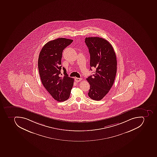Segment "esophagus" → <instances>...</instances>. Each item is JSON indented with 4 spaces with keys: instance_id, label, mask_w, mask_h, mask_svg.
Wrapping results in <instances>:
<instances>
[{
    "instance_id": "esophagus-1",
    "label": "esophagus",
    "mask_w": 157,
    "mask_h": 157,
    "mask_svg": "<svg viewBox=\"0 0 157 157\" xmlns=\"http://www.w3.org/2000/svg\"><path fill=\"white\" fill-rule=\"evenodd\" d=\"M82 79V78H75V80L76 82H79L81 81Z\"/></svg>"
}]
</instances>
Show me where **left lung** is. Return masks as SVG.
<instances>
[{"label": "left lung", "mask_w": 157, "mask_h": 157, "mask_svg": "<svg viewBox=\"0 0 157 157\" xmlns=\"http://www.w3.org/2000/svg\"><path fill=\"white\" fill-rule=\"evenodd\" d=\"M85 43L90 54V69L96 71L86 78L90 85L88 95L92 99H102L114 83L117 69L116 53L108 40L99 37L86 38Z\"/></svg>", "instance_id": "8db88e82"}]
</instances>
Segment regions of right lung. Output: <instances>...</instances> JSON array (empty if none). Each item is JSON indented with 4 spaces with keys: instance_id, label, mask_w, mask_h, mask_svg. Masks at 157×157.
<instances>
[{
    "instance_id": "1",
    "label": "right lung",
    "mask_w": 157,
    "mask_h": 157,
    "mask_svg": "<svg viewBox=\"0 0 157 157\" xmlns=\"http://www.w3.org/2000/svg\"><path fill=\"white\" fill-rule=\"evenodd\" d=\"M73 40L58 38L46 43L41 49L38 59V68L41 83L54 99L63 102L68 99L73 86L74 79L68 77L63 67L61 73L63 51Z\"/></svg>"
}]
</instances>
